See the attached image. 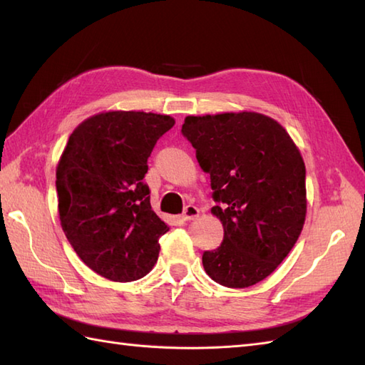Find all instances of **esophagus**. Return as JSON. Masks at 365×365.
<instances>
[{
  "label": "esophagus",
  "instance_id": "1",
  "mask_svg": "<svg viewBox=\"0 0 365 365\" xmlns=\"http://www.w3.org/2000/svg\"><path fill=\"white\" fill-rule=\"evenodd\" d=\"M199 216V208L195 207V205H187V208H185V212L182 215V220L183 221H192L196 220Z\"/></svg>",
  "mask_w": 365,
  "mask_h": 365
}]
</instances>
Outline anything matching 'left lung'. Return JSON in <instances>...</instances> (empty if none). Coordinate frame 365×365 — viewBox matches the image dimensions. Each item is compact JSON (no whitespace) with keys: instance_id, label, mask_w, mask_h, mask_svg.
Returning <instances> with one entry per match:
<instances>
[{"instance_id":"1","label":"left lung","mask_w":365,"mask_h":365,"mask_svg":"<svg viewBox=\"0 0 365 365\" xmlns=\"http://www.w3.org/2000/svg\"><path fill=\"white\" fill-rule=\"evenodd\" d=\"M182 135L210 174L222 243L202 254L205 273L230 289L268 277L306 220V166L285 128L259 113L188 115Z\"/></svg>"}]
</instances>
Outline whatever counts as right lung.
Masks as SVG:
<instances>
[{
  "mask_svg": "<svg viewBox=\"0 0 365 365\" xmlns=\"http://www.w3.org/2000/svg\"><path fill=\"white\" fill-rule=\"evenodd\" d=\"M170 115L108 111L81 122L56 168L61 226L78 257L115 282L144 277L169 227L150 207L147 158Z\"/></svg>",
  "mask_w": 365,
  "mask_h": 365,
  "instance_id": "add662e5",
  "label": "right lung"
}]
</instances>
